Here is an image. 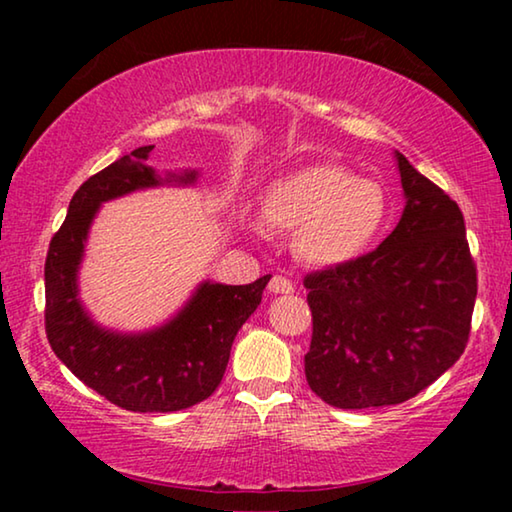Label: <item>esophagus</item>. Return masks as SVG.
I'll use <instances>...</instances> for the list:
<instances>
[{"label":"esophagus","mask_w":512,"mask_h":512,"mask_svg":"<svg viewBox=\"0 0 512 512\" xmlns=\"http://www.w3.org/2000/svg\"><path fill=\"white\" fill-rule=\"evenodd\" d=\"M271 293H293V282L287 275H273V280L268 282Z\"/></svg>","instance_id":"esophagus-1"}]
</instances>
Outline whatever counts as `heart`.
Here are the masks:
<instances>
[{
    "instance_id": "obj_1",
    "label": "heart",
    "mask_w": 512,
    "mask_h": 512,
    "mask_svg": "<svg viewBox=\"0 0 512 512\" xmlns=\"http://www.w3.org/2000/svg\"><path fill=\"white\" fill-rule=\"evenodd\" d=\"M386 212V192L379 183L329 162L277 178L264 198L266 221L284 232L298 229V255L316 266L359 257L377 237Z\"/></svg>"
}]
</instances>
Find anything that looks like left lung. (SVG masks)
Returning a JSON list of instances; mask_svg holds the SVG:
<instances>
[{
	"label": "left lung",
	"instance_id": "left-lung-1",
	"mask_svg": "<svg viewBox=\"0 0 512 512\" xmlns=\"http://www.w3.org/2000/svg\"><path fill=\"white\" fill-rule=\"evenodd\" d=\"M406 207L368 255L309 273L307 384L336 409L402 404L470 339L476 264L461 207L397 153Z\"/></svg>",
	"mask_w": 512,
	"mask_h": 512
}]
</instances>
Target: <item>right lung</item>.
I'll use <instances>...</instances> for the list:
<instances>
[{
  "label": "right lung",
  "mask_w": 512,
  "mask_h": 512,
  "mask_svg": "<svg viewBox=\"0 0 512 512\" xmlns=\"http://www.w3.org/2000/svg\"><path fill=\"white\" fill-rule=\"evenodd\" d=\"M153 146H140L76 189L45 262V329L51 350L85 386L137 413L189 409L221 384L241 325L262 302L271 275L228 287L205 282L180 314L146 334H115L94 325L76 296V271L99 205L135 189L160 185L146 167ZM194 171L169 180L192 183Z\"/></svg>",
  "instance_id": "obj_1"
}]
</instances>
